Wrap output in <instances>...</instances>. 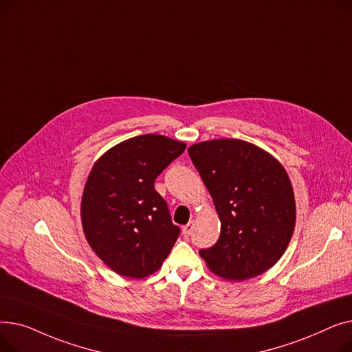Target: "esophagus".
I'll return each mask as SVG.
<instances>
[{"instance_id":"esophagus-1","label":"esophagus","mask_w":352,"mask_h":352,"mask_svg":"<svg viewBox=\"0 0 352 352\" xmlns=\"http://www.w3.org/2000/svg\"><path fill=\"white\" fill-rule=\"evenodd\" d=\"M192 230H194V223L191 221V223H188L187 226H184V227H182V234H184V236H188V235H191Z\"/></svg>"}]
</instances>
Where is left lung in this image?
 Segmentation results:
<instances>
[{
  "instance_id": "left-lung-1",
  "label": "left lung",
  "mask_w": 352,
  "mask_h": 352,
  "mask_svg": "<svg viewBox=\"0 0 352 352\" xmlns=\"http://www.w3.org/2000/svg\"><path fill=\"white\" fill-rule=\"evenodd\" d=\"M221 221L218 241L201 250L208 268L244 281L270 270L295 227V198L284 166L251 142L221 138L188 148Z\"/></svg>"
}]
</instances>
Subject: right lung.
<instances>
[{"label":"right lung","mask_w":352,"mask_h":352,"mask_svg":"<svg viewBox=\"0 0 352 352\" xmlns=\"http://www.w3.org/2000/svg\"><path fill=\"white\" fill-rule=\"evenodd\" d=\"M186 146L158 134L138 135L92 166L81 199L82 228L92 251L114 272L144 278L171 252L179 228L154 182Z\"/></svg>","instance_id":"1"}]
</instances>
